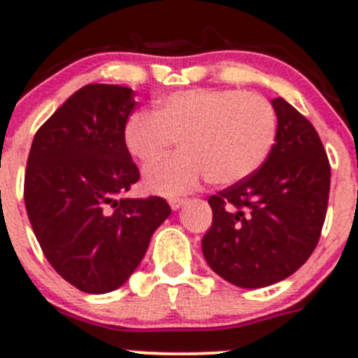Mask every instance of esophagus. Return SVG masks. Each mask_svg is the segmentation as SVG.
<instances>
[{"instance_id": "esophagus-1", "label": "esophagus", "mask_w": 358, "mask_h": 358, "mask_svg": "<svg viewBox=\"0 0 358 358\" xmlns=\"http://www.w3.org/2000/svg\"><path fill=\"white\" fill-rule=\"evenodd\" d=\"M184 203H186V198H179V196L169 198V205H171L172 210H178V208L182 207Z\"/></svg>"}]
</instances>
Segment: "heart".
<instances>
[{"label": "heart", "mask_w": 358, "mask_h": 358, "mask_svg": "<svg viewBox=\"0 0 358 358\" xmlns=\"http://www.w3.org/2000/svg\"><path fill=\"white\" fill-rule=\"evenodd\" d=\"M277 113L263 95L231 88H191L158 101L155 111H137L123 141L144 167L160 160L178 139L180 151L144 178L157 194L186 193L203 179L229 186L252 176L277 141Z\"/></svg>", "instance_id": "1"}]
</instances>
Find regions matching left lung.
I'll return each instance as SVG.
<instances>
[{
    "instance_id": "8db88e82",
    "label": "left lung",
    "mask_w": 358,
    "mask_h": 358,
    "mask_svg": "<svg viewBox=\"0 0 358 358\" xmlns=\"http://www.w3.org/2000/svg\"><path fill=\"white\" fill-rule=\"evenodd\" d=\"M277 141L247 179L208 198L212 226L201 238L208 266L229 284L259 289L298 271L320 238L331 165L317 130L287 101H271Z\"/></svg>"
}]
</instances>
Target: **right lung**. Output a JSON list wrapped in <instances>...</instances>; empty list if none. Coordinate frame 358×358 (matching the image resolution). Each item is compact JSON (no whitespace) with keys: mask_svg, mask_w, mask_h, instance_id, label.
<instances>
[{"mask_svg":"<svg viewBox=\"0 0 358 358\" xmlns=\"http://www.w3.org/2000/svg\"><path fill=\"white\" fill-rule=\"evenodd\" d=\"M132 88L85 85L40 127L31 144L24 200L48 263L88 294L122 287L171 215L160 196L127 198L139 180L123 141Z\"/></svg>","mask_w":358,"mask_h":358,"instance_id":"obj_1","label":"right lung"}]
</instances>
